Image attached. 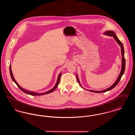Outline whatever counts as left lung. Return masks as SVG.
Listing matches in <instances>:
<instances>
[{
	"label": "left lung",
	"instance_id": "8db88e82",
	"mask_svg": "<svg viewBox=\"0 0 135 135\" xmlns=\"http://www.w3.org/2000/svg\"><path fill=\"white\" fill-rule=\"evenodd\" d=\"M105 35H108V36H113V38L115 39V40H116V41L117 42V44L119 45L120 46V47H121V51H122V69H121V72L118 76V77L117 78V80H116L115 82L113 84V85H112L110 88L106 89V90H101V91H96V90H89L90 91H91V92H94V93H105V92H106L107 91H109L110 90H112L113 89L114 87H115L117 85V84H118V83L119 82L121 78L122 77V75L123 74L124 72V70H125V66H126V61H125V58L124 57V48H123V46L122 45V42L119 40V39L117 38V36L115 34L114 31H107L106 32H105L104 33ZM76 78H77V81L78 82L79 84H80V85L84 89V88L81 86V84L80 83V81L79 80V79H78V77L77 76V75L76 74Z\"/></svg>",
	"mask_w": 135,
	"mask_h": 135
}]
</instances>
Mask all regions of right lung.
<instances>
[{"label":"right lung","mask_w":135,"mask_h":135,"mask_svg":"<svg viewBox=\"0 0 135 135\" xmlns=\"http://www.w3.org/2000/svg\"><path fill=\"white\" fill-rule=\"evenodd\" d=\"M9 72H10L11 76V78H12L13 81L16 83V84H17V85L19 87V88L22 91H23L24 93L27 94H28V95H32V96H42V95H45V94H47L51 93V92H52L53 91H54V90H55V89L57 88V86H58V84H59V82H60L61 76V75H62V73H60V74H59V76H58V79H57V83H56V85H55V86H54L51 90H49V91H47L45 92V93H35V92L31 91H29V90H25V89H24L23 88H22L20 85H19V84L17 83V81H16V80L15 79L14 77L13 76V73H12V69H11V64L9 65Z\"/></svg>","instance_id":"right-lung-1"}]
</instances>
